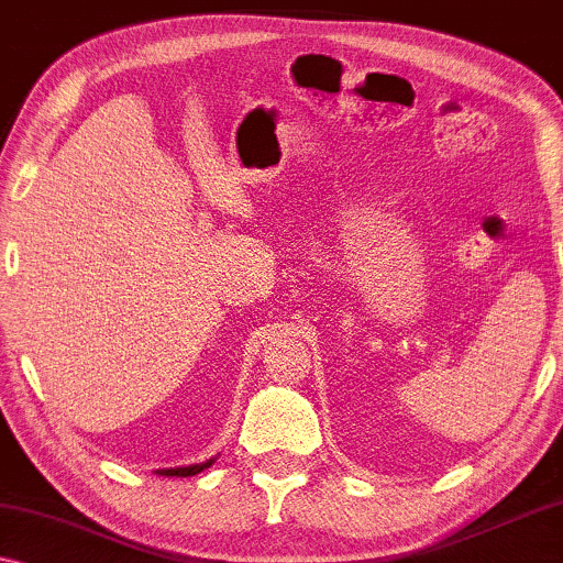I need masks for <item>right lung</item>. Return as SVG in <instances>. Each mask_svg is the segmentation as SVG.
Returning <instances> with one entry per match:
<instances>
[{
    "label": "right lung",
    "instance_id": "right-lung-1",
    "mask_svg": "<svg viewBox=\"0 0 563 563\" xmlns=\"http://www.w3.org/2000/svg\"><path fill=\"white\" fill-rule=\"evenodd\" d=\"M218 456L210 459V461H202V464H191V466H179V468H158L156 474H164V476H195L199 472H205V468H210Z\"/></svg>",
    "mask_w": 563,
    "mask_h": 563
}]
</instances>
